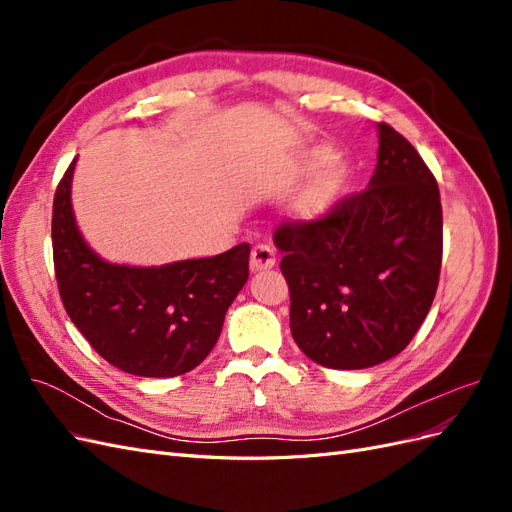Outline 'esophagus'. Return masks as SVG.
I'll use <instances>...</instances> for the list:
<instances>
[{"label": "esophagus", "mask_w": 512, "mask_h": 512, "mask_svg": "<svg viewBox=\"0 0 512 512\" xmlns=\"http://www.w3.org/2000/svg\"><path fill=\"white\" fill-rule=\"evenodd\" d=\"M250 267L252 271H267L275 267V252L273 247L265 245V243H258L254 250H252V260H250Z\"/></svg>", "instance_id": "34e87169"}]
</instances>
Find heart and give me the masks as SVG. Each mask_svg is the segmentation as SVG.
<instances>
[{
	"mask_svg": "<svg viewBox=\"0 0 512 512\" xmlns=\"http://www.w3.org/2000/svg\"><path fill=\"white\" fill-rule=\"evenodd\" d=\"M339 156L337 151L329 145H314L301 153V158L294 162L286 177L282 179V185H297L305 179H312L319 175L314 181L305 185V190L294 198L292 203V215L303 224H314L322 218H327L333 205L337 203L339 194H342L346 179H348V168L344 164H337ZM325 173L322 174L321 170Z\"/></svg>",
	"mask_w": 512,
	"mask_h": 512,
	"instance_id": "b5f03b06",
	"label": "heart"
}]
</instances>
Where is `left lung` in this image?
<instances>
[{"label": "left lung", "instance_id": "obj_1", "mask_svg": "<svg viewBox=\"0 0 512 512\" xmlns=\"http://www.w3.org/2000/svg\"><path fill=\"white\" fill-rule=\"evenodd\" d=\"M290 331L314 363L367 369L404 350L429 314L442 265V205L423 158L378 123L367 190L314 224L275 232Z\"/></svg>", "mask_w": 512, "mask_h": 512}]
</instances>
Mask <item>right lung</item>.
Masks as SVG:
<instances>
[{"instance_id":"right-lung-1","label":"right lung","mask_w":512,"mask_h":512,"mask_svg":"<svg viewBox=\"0 0 512 512\" xmlns=\"http://www.w3.org/2000/svg\"><path fill=\"white\" fill-rule=\"evenodd\" d=\"M76 160L53 200V260L61 301L102 359L141 378H173L205 361L250 275V245L160 267L104 260L72 209Z\"/></svg>"}]
</instances>
